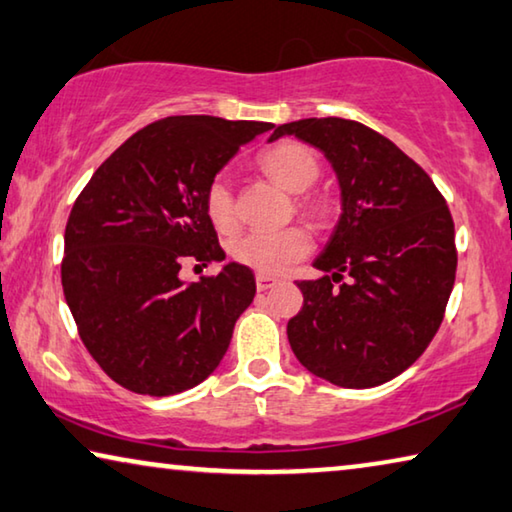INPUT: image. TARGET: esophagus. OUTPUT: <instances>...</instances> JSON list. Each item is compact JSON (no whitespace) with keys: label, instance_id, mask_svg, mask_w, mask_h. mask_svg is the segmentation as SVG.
Returning a JSON list of instances; mask_svg holds the SVG:
<instances>
[{"label":"esophagus","instance_id":"esophagus-1","mask_svg":"<svg viewBox=\"0 0 512 512\" xmlns=\"http://www.w3.org/2000/svg\"><path fill=\"white\" fill-rule=\"evenodd\" d=\"M279 283L277 277H270V274H256V288L258 290H270Z\"/></svg>","mask_w":512,"mask_h":512}]
</instances>
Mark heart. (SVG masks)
Wrapping results in <instances>:
<instances>
[{"label": "heart", "mask_w": 512, "mask_h": 512, "mask_svg": "<svg viewBox=\"0 0 512 512\" xmlns=\"http://www.w3.org/2000/svg\"><path fill=\"white\" fill-rule=\"evenodd\" d=\"M258 167L281 190L300 194L297 196V210L313 224H322L329 217L332 208H329L327 199L302 194L316 185L320 178V160L309 146L300 144V141H281L258 157ZM203 206H206V215L217 231H233L235 203L231 187L224 178H215L208 185ZM309 247V233L300 226H288V229L274 233L254 231L240 235L238 240L231 242V256L235 263L256 270L258 274H281L309 254Z\"/></svg>", "instance_id": "obj_1"}]
</instances>
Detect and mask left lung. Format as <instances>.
Returning a JSON list of instances; mask_svg holds the SVG:
<instances>
[{
	"mask_svg": "<svg viewBox=\"0 0 512 512\" xmlns=\"http://www.w3.org/2000/svg\"><path fill=\"white\" fill-rule=\"evenodd\" d=\"M286 135L318 148L341 190V217L313 261L322 277L297 281L304 306L288 320L290 348L336 387H377L410 368L442 325L458 265L451 212L426 171L366 125L302 119L267 141Z\"/></svg>",
	"mask_w": 512,
	"mask_h": 512,
	"instance_id": "left-lung-1",
	"label": "left lung"
}]
</instances>
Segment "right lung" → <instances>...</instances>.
Segmentation results:
<instances>
[{"mask_svg":"<svg viewBox=\"0 0 512 512\" xmlns=\"http://www.w3.org/2000/svg\"><path fill=\"white\" fill-rule=\"evenodd\" d=\"M272 128L167 116L116 148L77 196L61 283L86 350L121 387L174 396L206 380L229 350L256 295L254 272L226 263L187 283L180 267L226 258L206 190L240 146Z\"/></svg>","mask_w":512,"mask_h":512,"instance_id":"obj_1","label":"right lung"}]
</instances>
